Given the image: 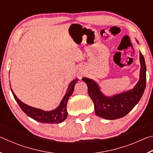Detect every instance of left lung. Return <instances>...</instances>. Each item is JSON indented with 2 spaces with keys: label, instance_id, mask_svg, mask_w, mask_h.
<instances>
[{
  "label": "left lung",
  "instance_id": "left-lung-1",
  "mask_svg": "<svg viewBox=\"0 0 153 153\" xmlns=\"http://www.w3.org/2000/svg\"><path fill=\"white\" fill-rule=\"evenodd\" d=\"M141 63L140 77L134 87L129 91L107 97L100 92L99 87L93 80L84 77L82 80L86 83L88 92L94 105L95 113L98 116L106 120H116L126 115L140 100L146 88V71L144 56L140 52Z\"/></svg>",
  "mask_w": 153,
  "mask_h": 153
}]
</instances>
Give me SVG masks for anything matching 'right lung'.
Returning a JSON list of instances; mask_svg holds the SVG:
<instances>
[{
	"mask_svg": "<svg viewBox=\"0 0 153 153\" xmlns=\"http://www.w3.org/2000/svg\"><path fill=\"white\" fill-rule=\"evenodd\" d=\"M77 79H75L69 84L67 92L65 95L64 96L63 100H61L60 105L56 109L51 111H44L41 109L30 107V106L24 104V102L20 101V100L19 98H17L12 89H11L13 95L15 100L18 103L20 108L29 117L40 123H61L62 121H63L67 117V102H68L69 98L71 97L72 93L74 92V86L77 83Z\"/></svg>",
	"mask_w": 153,
	"mask_h": 153,
	"instance_id": "obj_1",
	"label": "right lung"
}]
</instances>
